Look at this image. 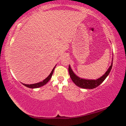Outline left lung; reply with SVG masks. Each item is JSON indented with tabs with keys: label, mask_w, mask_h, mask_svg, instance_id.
Here are the masks:
<instances>
[{
	"label": "left lung",
	"mask_w": 126,
	"mask_h": 126,
	"mask_svg": "<svg viewBox=\"0 0 126 126\" xmlns=\"http://www.w3.org/2000/svg\"><path fill=\"white\" fill-rule=\"evenodd\" d=\"M113 58L112 60V63L111 64V66H110L109 69H107V71L105 72L104 74L101 76L100 78L97 79H82L76 75L74 73L73 70L72 69L71 67H70V65H69L68 68V71L69 74L70 75V77L71 78L72 80L74 83L77 85L78 87L83 88V89H93L97 87L98 86L103 83V82L105 80V79L109 75L111 70L112 67L113 65Z\"/></svg>",
	"instance_id": "8db88e82"
}]
</instances>
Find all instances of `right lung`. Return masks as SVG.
I'll list each match as a JSON object with an SVG mask.
<instances>
[{"mask_svg":"<svg viewBox=\"0 0 126 126\" xmlns=\"http://www.w3.org/2000/svg\"><path fill=\"white\" fill-rule=\"evenodd\" d=\"M56 65L54 66V67L53 68V69L52 70L51 73L50 74V75H49L45 79H44L43 81H42V82H40L38 83H35V84H24L22 83L24 86H26L28 88H32V89H35V88H39L43 86L45 84H46L49 81V80L51 79L52 76V74L53 73V71L55 69V67H56Z\"/></svg>","mask_w":126,"mask_h":126,"instance_id":"1","label":"right lung"}]
</instances>
